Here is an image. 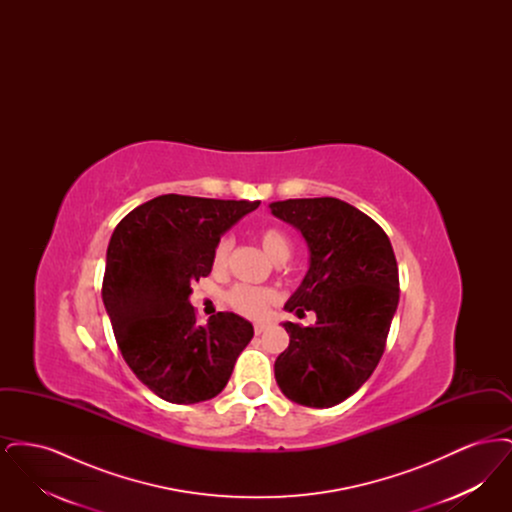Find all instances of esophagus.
<instances>
[{
  "label": "esophagus",
  "instance_id": "esophagus-1",
  "mask_svg": "<svg viewBox=\"0 0 512 512\" xmlns=\"http://www.w3.org/2000/svg\"><path fill=\"white\" fill-rule=\"evenodd\" d=\"M253 330H255V334L259 336V334H263V332L267 330V324H265V322H255V324H253Z\"/></svg>",
  "mask_w": 512,
  "mask_h": 512
}]
</instances>
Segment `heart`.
<instances>
[{"mask_svg":"<svg viewBox=\"0 0 512 512\" xmlns=\"http://www.w3.org/2000/svg\"><path fill=\"white\" fill-rule=\"evenodd\" d=\"M257 240L263 247V251L276 263H284L292 253V244H290L288 236L276 226L261 228L257 234ZM230 249H232V240L226 236L220 238L215 245V251H213V268L215 270H222L226 267ZM274 301H276V292L270 288L238 284L226 293V303L245 317H263Z\"/></svg>","mask_w":512,"mask_h":512,"instance_id":"obj_1","label":"heart"}]
</instances>
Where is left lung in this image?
Masks as SVG:
<instances>
[{"label": "left lung", "mask_w": 512, "mask_h": 512, "mask_svg": "<svg viewBox=\"0 0 512 512\" xmlns=\"http://www.w3.org/2000/svg\"><path fill=\"white\" fill-rule=\"evenodd\" d=\"M272 215L301 230L311 267L286 309L317 322H284L290 345L276 363L282 393L326 409L359 390L380 363L399 303V270L388 234L336 197L270 203Z\"/></svg>", "instance_id": "8db88e82"}]
</instances>
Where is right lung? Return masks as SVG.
<instances>
[{
	"instance_id": "add662e5",
	"label": "right lung",
	"mask_w": 512,
	"mask_h": 512,
	"mask_svg": "<svg viewBox=\"0 0 512 512\" xmlns=\"http://www.w3.org/2000/svg\"><path fill=\"white\" fill-rule=\"evenodd\" d=\"M259 201L159 195L117 224L101 297L122 359L157 397L190 405L228 384L253 326L234 313L197 324L188 297L209 276L220 236Z\"/></svg>"
}]
</instances>
